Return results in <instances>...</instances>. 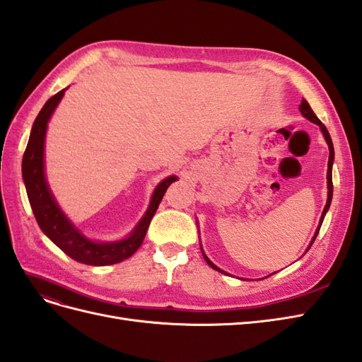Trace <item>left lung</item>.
<instances>
[{"label":"left lung","instance_id":"obj_1","mask_svg":"<svg viewBox=\"0 0 362 362\" xmlns=\"http://www.w3.org/2000/svg\"><path fill=\"white\" fill-rule=\"evenodd\" d=\"M299 110H300V113H302V116L303 117H306L310 120V122H313V124H315V125H319L320 127V129H322V133H323V137H325V140H326V144H327V146H329V161H327V201H326V205H325V208H323V213H322V217H320V222H319V226H317V229H315V234H314V237H313V240H311V243H310V246H308V249H306V252L310 250V247L313 246V243H314V240H315V237H317V234H319V231H320V226H322V223H323V218H325V216H326V213H327V210H329V206H331V202H332V192H334V187H332V164H334V145H332V140H331V136H329V133H327V129H326V127L320 122V119L317 117L315 115H314V112H313V108L310 107V104L306 103L305 100H302V103H300V105H299ZM201 250H202V255H204V258H205V261H206V264L210 266V267H213L214 270H217V272H221V273H223V275H228L226 272H223V270H221L218 269L217 266H214L213 262L210 261V258H208L206 255H205V252H204V249H202V246H201ZM276 273V272H275Z\"/></svg>","mask_w":362,"mask_h":362}]
</instances>
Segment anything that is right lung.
<instances>
[{"label": "right lung", "mask_w": 362, "mask_h": 362, "mask_svg": "<svg viewBox=\"0 0 362 362\" xmlns=\"http://www.w3.org/2000/svg\"><path fill=\"white\" fill-rule=\"evenodd\" d=\"M68 89V87H66ZM60 90L45 103L33 124L28 145L23 158V178L31 210L35 213L42 233L59 246L72 259L89 266H110L129 258L144 243L148 226L169 185L177 181L175 175L164 178L152 193L148 210L128 237L117 242H95L86 237L68 216L62 211L45 178V136L49 119L62 101L64 90Z\"/></svg>", "instance_id": "1"}]
</instances>
